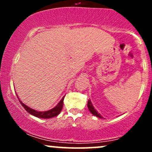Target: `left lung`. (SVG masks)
<instances>
[{"label": "left lung", "mask_w": 152, "mask_h": 152, "mask_svg": "<svg viewBox=\"0 0 152 152\" xmlns=\"http://www.w3.org/2000/svg\"><path fill=\"white\" fill-rule=\"evenodd\" d=\"M87 106H88V110H89L90 112L92 114L94 115V116H96V117L103 118V117L102 116V115L99 114L98 111H97L96 110L94 109V106L92 105V103H91V100H88V104H87Z\"/></svg>", "instance_id": "1"}]
</instances>
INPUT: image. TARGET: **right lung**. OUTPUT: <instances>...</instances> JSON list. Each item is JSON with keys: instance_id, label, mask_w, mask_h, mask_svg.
Returning a JSON list of instances; mask_svg holds the SVG:
<instances>
[{"instance_id": "right-lung-1", "label": "right lung", "mask_w": 152, "mask_h": 152, "mask_svg": "<svg viewBox=\"0 0 152 152\" xmlns=\"http://www.w3.org/2000/svg\"><path fill=\"white\" fill-rule=\"evenodd\" d=\"M65 96L63 97L61 100L58 102V104H57L55 107H53V109L48 110V111H36V110L31 109V108L29 107V106H26V104H24L18 98L19 102H20V104L23 106V107L26 109V111L27 112H28L29 114H31L33 116H36V117L41 118H50L52 117H54V116H56L60 114V112L61 111L62 108H63V105H64V99Z\"/></svg>"}]
</instances>
